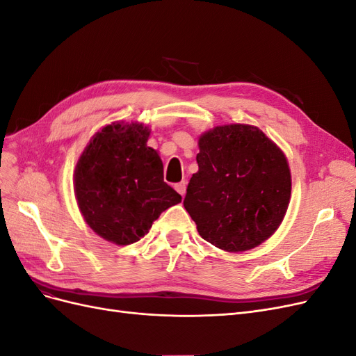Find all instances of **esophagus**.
<instances>
[{"instance_id":"1","label":"esophagus","mask_w":356,"mask_h":356,"mask_svg":"<svg viewBox=\"0 0 356 356\" xmlns=\"http://www.w3.org/2000/svg\"><path fill=\"white\" fill-rule=\"evenodd\" d=\"M175 190L179 193L181 196H184L186 191H187V182L186 181L178 182V184H175Z\"/></svg>"}]
</instances>
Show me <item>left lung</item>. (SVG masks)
<instances>
[{
  "instance_id": "left-lung-1",
  "label": "left lung",
  "mask_w": 356,
  "mask_h": 356,
  "mask_svg": "<svg viewBox=\"0 0 356 356\" xmlns=\"http://www.w3.org/2000/svg\"><path fill=\"white\" fill-rule=\"evenodd\" d=\"M199 148V170L184 197L199 234L229 252L252 250L270 238L291 196L284 153L250 124L217 126L200 136Z\"/></svg>"
}]
</instances>
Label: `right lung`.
Masks as SVG:
<instances>
[{"mask_svg": "<svg viewBox=\"0 0 356 356\" xmlns=\"http://www.w3.org/2000/svg\"><path fill=\"white\" fill-rule=\"evenodd\" d=\"M143 124L113 123L96 134L75 168V197L93 232L117 245L138 242L160 213L181 202L163 181Z\"/></svg>", "mask_w": 356, "mask_h": 356, "instance_id": "right-lung-1", "label": "right lung"}]
</instances>
